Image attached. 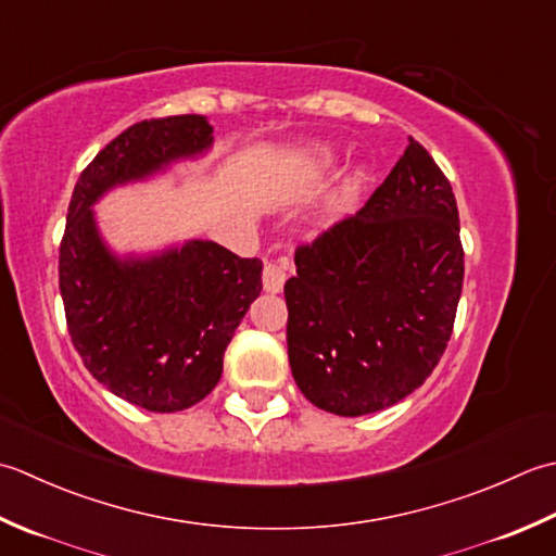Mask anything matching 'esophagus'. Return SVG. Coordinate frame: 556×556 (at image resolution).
I'll use <instances>...</instances> for the list:
<instances>
[{"label":"esophagus","mask_w":556,"mask_h":556,"mask_svg":"<svg viewBox=\"0 0 556 556\" xmlns=\"http://www.w3.org/2000/svg\"><path fill=\"white\" fill-rule=\"evenodd\" d=\"M288 280V264L286 262H266L264 266V290L280 292Z\"/></svg>","instance_id":"obj_1"}]
</instances>
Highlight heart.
I'll use <instances>...</instances> for the list:
<instances>
[{
	"label": "heart",
	"mask_w": 556,
	"mask_h": 556,
	"mask_svg": "<svg viewBox=\"0 0 556 556\" xmlns=\"http://www.w3.org/2000/svg\"><path fill=\"white\" fill-rule=\"evenodd\" d=\"M350 194H353V187H348V189H345V191H343V194H341V197H338V199H336V203H333V208H336V211H341V208H343V206H345V203H348V199H350Z\"/></svg>",
	"instance_id": "heart-1"
}]
</instances>
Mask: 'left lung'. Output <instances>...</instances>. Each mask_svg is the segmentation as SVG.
Segmentation results:
<instances>
[{"mask_svg":"<svg viewBox=\"0 0 556 556\" xmlns=\"http://www.w3.org/2000/svg\"><path fill=\"white\" fill-rule=\"evenodd\" d=\"M286 282L288 359L326 413L383 410L439 365L463 290L458 206L446 175L410 139L355 215L294 249Z\"/></svg>","mask_w":556,"mask_h":556,"instance_id":"obj_1","label":"left lung"}]
</instances>
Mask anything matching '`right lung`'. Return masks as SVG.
<instances>
[{"instance_id":"right-lung-1","label":"right lung","mask_w":556,"mask_h":556,"mask_svg":"<svg viewBox=\"0 0 556 556\" xmlns=\"http://www.w3.org/2000/svg\"><path fill=\"white\" fill-rule=\"evenodd\" d=\"M211 143L201 115L136 122L88 163L66 213L60 290L72 343L108 391L151 413L187 410L215 389L225 348L262 292L264 264L203 240L122 262L90 206L110 187Z\"/></svg>"}]
</instances>
